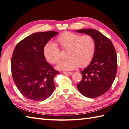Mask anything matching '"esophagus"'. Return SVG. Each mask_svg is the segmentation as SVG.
I'll return each instance as SVG.
<instances>
[{"label": "esophagus", "mask_w": 129, "mask_h": 129, "mask_svg": "<svg viewBox=\"0 0 129 129\" xmlns=\"http://www.w3.org/2000/svg\"><path fill=\"white\" fill-rule=\"evenodd\" d=\"M64 74H65L67 75H72V72H63Z\"/></svg>", "instance_id": "1"}]
</instances>
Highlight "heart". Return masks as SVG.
I'll list each match as a JSON object with an SVG mask.
<instances>
[{
  "label": "heart",
  "instance_id": "b5f03b06",
  "mask_svg": "<svg viewBox=\"0 0 129 129\" xmlns=\"http://www.w3.org/2000/svg\"><path fill=\"white\" fill-rule=\"evenodd\" d=\"M56 41L61 49L67 50V58L61 61L56 67L59 70L72 71L79 66L84 68L92 60L95 51V41L91 36H81L67 31L59 36ZM43 53L46 60L51 64H57L61 59L60 50L52 41H49L45 45Z\"/></svg>",
  "mask_w": 129,
  "mask_h": 129
}]
</instances>
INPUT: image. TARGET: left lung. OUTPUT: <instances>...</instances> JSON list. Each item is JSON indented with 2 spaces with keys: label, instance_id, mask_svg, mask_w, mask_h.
<instances>
[{
  "label": "left lung",
  "instance_id": "obj_1",
  "mask_svg": "<svg viewBox=\"0 0 129 129\" xmlns=\"http://www.w3.org/2000/svg\"><path fill=\"white\" fill-rule=\"evenodd\" d=\"M91 36L95 41L93 58L86 68L81 71L82 80L77 85L79 91L89 98L99 97L111 88L117 70V57L111 40L95 29L76 30Z\"/></svg>",
  "mask_w": 129,
  "mask_h": 129
}]
</instances>
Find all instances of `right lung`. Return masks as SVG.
Masks as SVG:
<instances>
[{"label":"right lung","instance_id":"obj_1","mask_svg":"<svg viewBox=\"0 0 129 129\" xmlns=\"http://www.w3.org/2000/svg\"><path fill=\"white\" fill-rule=\"evenodd\" d=\"M58 33H35L18 43L14 50L11 62L13 78L18 90L28 99L44 101L54 91V79L59 72L46 61L43 49Z\"/></svg>","mask_w":129,"mask_h":129}]
</instances>
